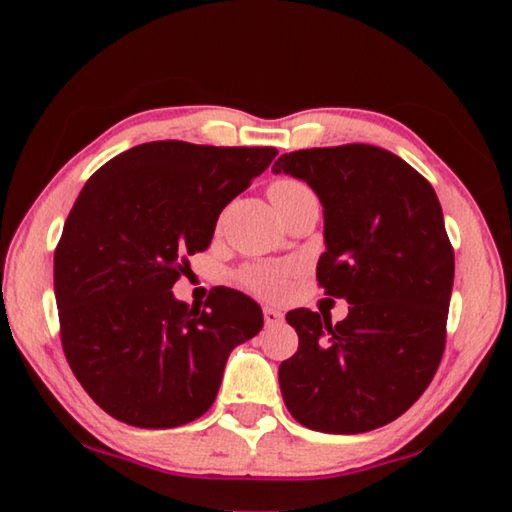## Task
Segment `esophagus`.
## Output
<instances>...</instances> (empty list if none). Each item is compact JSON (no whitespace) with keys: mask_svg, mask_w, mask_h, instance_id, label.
<instances>
[{"mask_svg":"<svg viewBox=\"0 0 512 512\" xmlns=\"http://www.w3.org/2000/svg\"><path fill=\"white\" fill-rule=\"evenodd\" d=\"M282 320H284L282 311H277V309H273V307H264V323H266V327L280 325Z\"/></svg>","mask_w":512,"mask_h":512,"instance_id":"34e87169","label":"esophagus"}]
</instances>
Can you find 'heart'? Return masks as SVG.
I'll use <instances>...</instances> for the list:
<instances>
[{
    "instance_id": "b5f03b06",
    "label": "heart",
    "mask_w": 512,
    "mask_h": 512,
    "mask_svg": "<svg viewBox=\"0 0 512 512\" xmlns=\"http://www.w3.org/2000/svg\"><path fill=\"white\" fill-rule=\"evenodd\" d=\"M300 187L302 185L296 183V180H277V183H273L271 189H268V196L277 198L282 194L296 192ZM284 280H287V271L280 266H255L244 275V282L248 287L257 293H262V296H277V293H282Z\"/></svg>"
}]
</instances>
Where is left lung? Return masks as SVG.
<instances>
[{
    "instance_id": "8db88e82",
    "label": "left lung",
    "mask_w": 512,
    "mask_h": 512,
    "mask_svg": "<svg viewBox=\"0 0 512 512\" xmlns=\"http://www.w3.org/2000/svg\"><path fill=\"white\" fill-rule=\"evenodd\" d=\"M273 173L316 192L325 237L316 277L350 305L336 325L289 311L300 343L277 372L284 404L314 431L384 427L411 409L443 359L454 287L443 207L411 164L370 144L284 153Z\"/></svg>"
}]
</instances>
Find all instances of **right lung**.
<instances>
[{
    "label": "right lung",
    "mask_w": 512,
    "mask_h": 512,
    "mask_svg": "<svg viewBox=\"0 0 512 512\" xmlns=\"http://www.w3.org/2000/svg\"><path fill=\"white\" fill-rule=\"evenodd\" d=\"M273 146H133L103 164L69 212L54 255L65 357L112 418L171 429L210 409L225 361L264 327L246 293L216 287L205 309L176 300L187 255L268 169Z\"/></svg>",
    "instance_id": "right-lung-1"
}]
</instances>
